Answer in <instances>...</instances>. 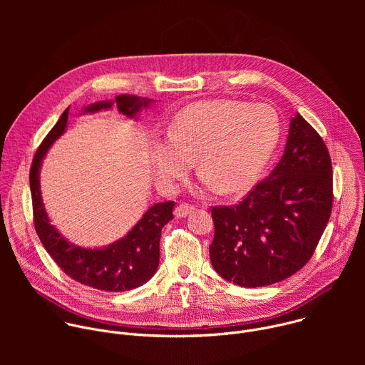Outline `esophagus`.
<instances>
[{
    "mask_svg": "<svg viewBox=\"0 0 365 365\" xmlns=\"http://www.w3.org/2000/svg\"><path fill=\"white\" fill-rule=\"evenodd\" d=\"M195 211V207L192 205L187 203H180L175 207V217L176 218H186L189 214H192Z\"/></svg>",
    "mask_w": 365,
    "mask_h": 365,
    "instance_id": "34e87169",
    "label": "esophagus"
}]
</instances>
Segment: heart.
<instances>
[{
  "instance_id": "1",
  "label": "heart",
  "mask_w": 365,
  "mask_h": 365,
  "mask_svg": "<svg viewBox=\"0 0 365 365\" xmlns=\"http://www.w3.org/2000/svg\"><path fill=\"white\" fill-rule=\"evenodd\" d=\"M280 117L269 106L231 99L202 101L183 108L168 127V140L153 143L159 183L172 190L197 160L200 187L234 193L263 172L280 141Z\"/></svg>"
}]
</instances>
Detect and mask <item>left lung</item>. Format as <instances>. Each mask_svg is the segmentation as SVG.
Here are the masks:
<instances>
[{"mask_svg": "<svg viewBox=\"0 0 365 365\" xmlns=\"http://www.w3.org/2000/svg\"><path fill=\"white\" fill-rule=\"evenodd\" d=\"M331 210L328 148L296 113L273 172L240 205L212 207L214 270L241 287H263L293 276L314 254Z\"/></svg>", "mask_w": 365, "mask_h": 365, "instance_id": "obj_1", "label": "left lung"}]
</instances>
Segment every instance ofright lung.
<instances>
[{"mask_svg":"<svg viewBox=\"0 0 365 365\" xmlns=\"http://www.w3.org/2000/svg\"><path fill=\"white\" fill-rule=\"evenodd\" d=\"M154 99L123 93L115 99L93 102L83 107L81 114L110 111L130 120H138V114L147 110ZM69 107L63 111L55 127L40 144L30 170V190L36 232L50 257L73 280L106 292H125L147 283L159 267L162 228L173 220L175 202L151 205L137 224L120 240L103 247H81L71 242L51 224L41 197L40 170L48 148L62 137L68 127Z\"/></svg>","mask_w":365,"mask_h":365,"instance_id":"right-lung-1","label":"right lung"}]
</instances>
